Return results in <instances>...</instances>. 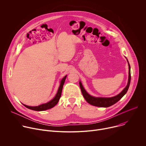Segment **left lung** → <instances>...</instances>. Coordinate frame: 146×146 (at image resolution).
Here are the masks:
<instances>
[{"label":"left lung","instance_id":"left-lung-1","mask_svg":"<svg viewBox=\"0 0 146 146\" xmlns=\"http://www.w3.org/2000/svg\"><path fill=\"white\" fill-rule=\"evenodd\" d=\"M128 65H129V78H128V84L120 94H119L118 95L115 96H113L111 98H96V97L92 96L86 92L84 87H82L81 82L80 81L79 82L81 92L82 94V95L86 100V101L91 105L97 106V107H101V108L110 107L113 105L114 104L117 103L118 101H119L124 96V95L127 92L128 88L129 87L131 76V67H130L129 62H128Z\"/></svg>","mask_w":146,"mask_h":146}]
</instances>
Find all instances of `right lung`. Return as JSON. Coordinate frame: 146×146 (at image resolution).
I'll return each mask as SVG.
<instances>
[{"instance_id":"obj_1","label":"right lung","mask_w":146,"mask_h":146,"mask_svg":"<svg viewBox=\"0 0 146 146\" xmlns=\"http://www.w3.org/2000/svg\"><path fill=\"white\" fill-rule=\"evenodd\" d=\"M66 76H65L61 80L60 84V86L58 88V91L57 92V94H56L55 96L51 101H50L49 102H48L47 103L42 104V105H39L38 106H34V107L29 106H27L25 105H24V104H23V105L24 106H25L26 108H27L28 109H31V110H35V111H44V110H46L51 109L53 107H54L58 103V101H59V99L61 96L62 88H63V86H64V84L65 83V79L66 78Z\"/></svg>"}]
</instances>
